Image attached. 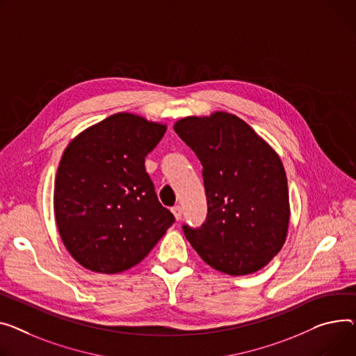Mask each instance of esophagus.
Returning <instances> with one entry per match:
<instances>
[{"mask_svg":"<svg viewBox=\"0 0 356 356\" xmlns=\"http://www.w3.org/2000/svg\"><path fill=\"white\" fill-rule=\"evenodd\" d=\"M172 213H173V216H175V219H176L177 222L181 219L183 210H181V207H180V206H175V207H172Z\"/></svg>","mask_w":356,"mask_h":356,"instance_id":"1","label":"esophagus"}]
</instances>
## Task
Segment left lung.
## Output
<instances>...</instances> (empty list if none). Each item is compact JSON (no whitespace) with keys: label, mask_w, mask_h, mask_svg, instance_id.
Segmentation results:
<instances>
[{"label":"left lung","mask_w":356,"mask_h":356,"mask_svg":"<svg viewBox=\"0 0 356 356\" xmlns=\"http://www.w3.org/2000/svg\"><path fill=\"white\" fill-rule=\"evenodd\" d=\"M175 131L199 157L207 218L183 226L186 239L219 272L242 276L265 268L286 241L291 207L279 154L238 115H188Z\"/></svg>","instance_id":"obj_1"}]
</instances>
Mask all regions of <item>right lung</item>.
<instances>
[{"label": "right lung", "mask_w": 356, "mask_h": 356, "mask_svg": "<svg viewBox=\"0 0 356 356\" xmlns=\"http://www.w3.org/2000/svg\"><path fill=\"white\" fill-rule=\"evenodd\" d=\"M168 126L117 113L70 141L54 183L61 241L92 272L120 273L143 260L175 216L156 196L145 157Z\"/></svg>", "instance_id": "right-lung-1"}]
</instances>
